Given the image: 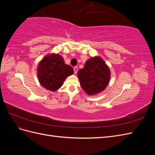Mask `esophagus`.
<instances>
[{
  "instance_id": "obj_1",
  "label": "esophagus",
  "mask_w": 155,
  "mask_h": 155,
  "mask_svg": "<svg viewBox=\"0 0 155 155\" xmlns=\"http://www.w3.org/2000/svg\"><path fill=\"white\" fill-rule=\"evenodd\" d=\"M74 73L76 74V73L78 72V67H74Z\"/></svg>"
}]
</instances>
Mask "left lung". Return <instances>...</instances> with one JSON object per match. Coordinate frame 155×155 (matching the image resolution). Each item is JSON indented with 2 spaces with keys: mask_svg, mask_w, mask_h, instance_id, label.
I'll list each match as a JSON object with an SVG mask.
<instances>
[{
  "mask_svg": "<svg viewBox=\"0 0 155 155\" xmlns=\"http://www.w3.org/2000/svg\"><path fill=\"white\" fill-rule=\"evenodd\" d=\"M78 76L83 91L93 96L105 90L110 81V71L104 61L96 56L87 61Z\"/></svg>",
  "mask_w": 155,
  "mask_h": 155,
  "instance_id": "8db88e82",
  "label": "left lung"
}]
</instances>
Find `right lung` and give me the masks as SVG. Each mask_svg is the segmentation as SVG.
Wrapping results in <instances>:
<instances>
[{"instance_id": "1", "label": "right lung", "mask_w": 155, "mask_h": 155, "mask_svg": "<svg viewBox=\"0 0 155 155\" xmlns=\"http://www.w3.org/2000/svg\"><path fill=\"white\" fill-rule=\"evenodd\" d=\"M37 70L41 85L53 92L61 88L64 79L74 74L73 68L64 63L62 56L54 53L46 55L39 62Z\"/></svg>"}]
</instances>
